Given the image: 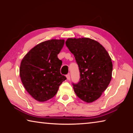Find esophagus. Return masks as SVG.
<instances>
[{
    "label": "esophagus",
    "instance_id": "34e87169",
    "mask_svg": "<svg viewBox=\"0 0 133 133\" xmlns=\"http://www.w3.org/2000/svg\"><path fill=\"white\" fill-rule=\"evenodd\" d=\"M66 78H67V79L68 80H69L70 79V76L69 74V75H66Z\"/></svg>",
    "mask_w": 133,
    "mask_h": 133
}]
</instances>
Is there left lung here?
<instances>
[{"label":"left lung","instance_id":"1","mask_svg":"<svg viewBox=\"0 0 133 133\" xmlns=\"http://www.w3.org/2000/svg\"><path fill=\"white\" fill-rule=\"evenodd\" d=\"M66 44L75 56L80 73V82L73 84L74 91L84 102H93L111 80V58L100 43L90 38H69Z\"/></svg>","mask_w":133,"mask_h":133}]
</instances>
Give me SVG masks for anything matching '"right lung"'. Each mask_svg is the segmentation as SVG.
<instances>
[{"mask_svg":"<svg viewBox=\"0 0 133 133\" xmlns=\"http://www.w3.org/2000/svg\"><path fill=\"white\" fill-rule=\"evenodd\" d=\"M64 44V39L43 42L31 49L22 60L19 70L22 82L38 102L53 98L66 79L60 74L62 62L57 57Z\"/></svg>","mask_w":133,"mask_h":133,"instance_id":"right-lung-1","label":"right lung"}]
</instances>
